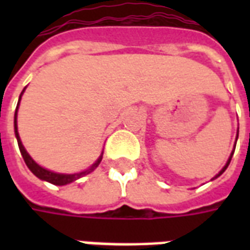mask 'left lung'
Segmentation results:
<instances>
[{
    "mask_svg": "<svg viewBox=\"0 0 250 250\" xmlns=\"http://www.w3.org/2000/svg\"><path fill=\"white\" fill-rule=\"evenodd\" d=\"M237 138H238V135H237ZM233 152H234V151H231V154H230V158H229V161H228V162H226V165H225V166H224V168H222V170H221L220 173H218V175H217V177H220L221 174L224 173V171H225L226 168H228V166H229V163H230V161H231V157H233ZM217 177H215V178H217Z\"/></svg>",
    "mask_w": 250,
    "mask_h": 250,
    "instance_id": "left-lung-1",
    "label": "left lung"
}]
</instances>
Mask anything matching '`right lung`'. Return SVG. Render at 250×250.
Segmentation results:
<instances>
[{
	"label": "right lung",
	"mask_w": 250,
	"mask_h": 250,
	"mask_svg": "<svg viewBox=\"0 0 250 250\" xmlns=\"http://www.w3.org/2000/svg\"><path fill=\"white\" fill-rule=\"evenodd\" d=\"M24 92V91H22ZM21 92V95H22ZM21 99V96H20ZM19 104H20V100H19ZM14 132H16V138H17V142H19V147H20V151H21V155L24 158L25 163H26V166L29 167V170L32 173L35 174L37 178L42 179V181H46V182H51L53 185H59V186H62V185H66V184H71L73 181H76V179L82 178L84 175H87L89 174L91 171H93L95 168L98 167L99 163L102 161V157L99 158L96 162L93 163L91 167L85 170V171H82V173L79 174H57V173H53V171H49V170H46V168H42L41 166H39L37 163L29 157V154L26 152V150L22 146V143H21V139H20L19 136V131H17V108H16V116H14Z\"/></svg>",
	"instance_id": "obj_1"
}]
</instances>
